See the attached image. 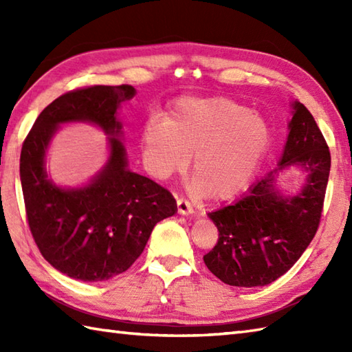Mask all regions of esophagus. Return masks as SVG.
Wrapping results in <instances>:
<instances>
[{"label": "esophagus", "mask_w": 352, "mask_h": 352, "mask_svg": "<svg viewBox=\"0 0 352 352\" xmlns=\"http://www.w3.org/2000/svg\"><path fill=\"white\" fill-rule=\"evenodd\" d=\"M177 208H178V213H182V214L193 213V207L186 198H178L177 199Z\"/></svg>", "instance_id": "1"}]
</instances>
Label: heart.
<instances>
[{
  "label": "heart",
  "mask_w": 352,
  "mask_h": 352,
  "mask_svg": "<svg viewBox=\"0 0 352 352\" xmlns=\"http://www.w3.org/2000/svg\"><path fill=\"white\" fill-rule=\"evenodd\" d=\"M261 116L223 96L184 98L164 118L148 122L142 149L148 169L160 180L186 169L190 157L197 188L214 201L239 195L250 184L269 146Z\"/></svg>",
  "instance_id": "1"
}]
</instances>
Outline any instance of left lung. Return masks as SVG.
I'll use <instances>...</instances> for the list:
<instances>
[{"instance_id":"1","label":"left lung","mask_w":352,"mask_h":352,"mask_svg":"<svg viewBox=\"0 0 352 352\" xmlns=\"http://www.w3.org/2000/svg\"><path fill=\"white\" fill-rule=\"evenodd\" d=\"M278 168L252 184L234 204L208 213L218 242L204 256L213 275L230 286H265L286 274L315 237L331 168L330 149L307 107L296 101ZM298 164L309 172L300 196L283 199L273 188L276 170Z\"/></svg>"}]
</instances>
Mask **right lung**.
<instances>
[{
  "label": "right lung",
  "mask_w": 352,
  "mask_h": 352,
  "mask_svg": "<svg viewBox=\"0 0 352 352\" xmlns=\"http://www.w3.org/2000/svg\"><path fill=\"white\" fill-rule=\"evenodd\" d=\"M134 94L130 85L74 89L42 110L22 144L19 174L30 231L43 258L71 278L102 281L125 272L155 223L177 210L168 189L126 169L116 138H110L106 168L87 188L60 189L45 174V151L58 124L89 121L118 136L116 109Z\"/></svg>",
  "instance_id": "1"
}]
</instances>
